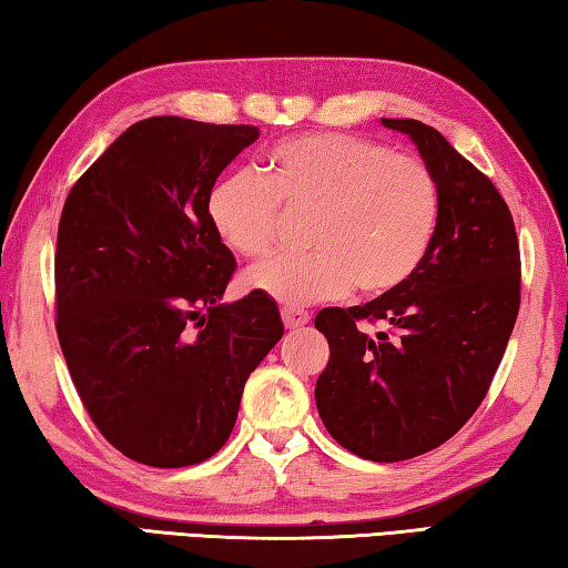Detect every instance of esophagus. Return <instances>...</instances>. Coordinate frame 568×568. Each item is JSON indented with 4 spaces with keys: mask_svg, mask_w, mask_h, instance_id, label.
I'll list each match as a JSON object with an SVG mask.
<instances>
[{
    "mask_svg": "<svg viewBox=\"0 0 568 568\" xmlns=\"http://www.w3.org/2000/svg\"><path fill=\"white\" fill-rule=\"evenodd\" d=\"M281 315H283V323H285V328H291V331H295V328H303V325L311 321V315H307V311H301V307H283L281 311Z\"/></svg>",
    "mask_w": 568,
    "mask_h": 568,
    "instance_id": "34e87169",
    "label": "esophagus"
}]
</instances>
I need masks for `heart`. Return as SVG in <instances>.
Here are the masks:
<instances>
[{"label":"heart","instance_id":"obj_1","mask_svg":"<svg viewBox=\"0 0 568 568\" xmlns=\"http://www.w3.org/2000/svg\"><path fill=\"white\" fill-rule=\"evenodd\" d=\"M281 207L313 210L305 235L313 250L265 257L243 283L277 303L311 305L353 285L363 295H386L410 281L434 245L440 195L423 160L341 132L277 142L265 180L237 170L207 192L210 225L247 257L273 245Z\"/></svg>","mask_w":568,"mask_h":568}]
</instances>
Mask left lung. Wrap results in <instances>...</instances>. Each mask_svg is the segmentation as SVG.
<instances>
[{
  "label": "left lung",
  "instance_id": "obj_1",
  "mask_svg": "<svg viewBox=\"0 0 568 568\" xmlns=\"http://www.w3.org/2000/svg\"><path fill=\"white\" fill-rule=\"evenodd\" d=\"M381 122L408 134L434 172L436 237L396 291L315 315L331 345L315 406L343 448L393 464L446 444L486 398L521 305V255L511 210L484 172L428 124Z\"/></svg>",
  "mask_w": 568,
  "mask_h": 568
}]
</instances>
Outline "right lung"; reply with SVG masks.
I'll use <instances>...</instances> for the list:
<instances>
[{"instance_id": "obj_1", "label": "right lung", "mask_w": 568, "mask_h": 568, "mask_svg": "<svg viewBox=\"0 0 568 568\" xmlns=\"http://www.w3.org/2000/svg\"><path fill=\"white\" fill-rule=\"evenodd\" d=\"M257 134L134 122L64 200L57 338L92 423L138 464L180 468L217 454L247 376L283 338L267 295L220 303L235 257L207 217L210 187Z\"/></svg>"}]
</instances>
